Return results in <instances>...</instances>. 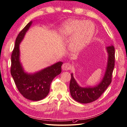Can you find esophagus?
Here are the masks:
<instances>
[{
	"instance_id": "esophagus-1",
	"label": "esophagus",
	"mask_w": 127,
	"mask_h": 127,
	"mask_svg": "<svg viewBox=\"0 0 127 127\" xmlns=\"http://www.w3.org/2000/svg\"><path fill=\"white\" fill-rule=\"evenodd\" d=\"M71 68V66L70 64L68 63H64L63 66H62V68L64 71H67L70 70Z\"/></svg>"
}]
</instances>
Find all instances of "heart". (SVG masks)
Masks as SVG:
<instances>
[{
  "label": "heart",
  "instance_id": "obj_1",
  "mask_svg": "<svg viewBox=\"0 0 127 127\" xmlns=\"http://www.w3.org/2000/svg\"><path fill=\"white\" fill-rule=\"evenodd\" d=\"M95 26L92 22L82 20H70L61 26L59 34L63 39L72 38L69 49L78 54L91 41L95 34Z\"/></svg>",
  "mask_w": 127,
  "mask_h": 127
}]
</instances>
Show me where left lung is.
I'll list each match as a JSON object with an SVG mask.
<instances>
[{"label": "left lung", "mask_w": 127, "mask_h": 127, "mask_svg": "<svg viewBox=\"0 0 127 127\" xmlns=\"http://www.w3.org/2000/svg\"><path fill=\"white\" fill-rule=\"evenodd\" d=\"M108 54L106 71L101 81L95 86L81 87L71 74L70 91L72 97L76 101L81 103H88L97 100L103 94L112 81V73L114 67V47L112 45L106 47Z\"/></svg>", "instance_id": "1"}]
</instances>
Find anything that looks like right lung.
<instances>
[{
    "mask_svg": "<svg viewBox=\"0 0 127 127\" xmlns=\"http://www.w3.org/2000/svg\"><path fill=\"white\" fill-rule=\"evenodd\" d=\"M32 23V21H30L16 37L11 54L10 72L21 94L26 99L37 101L45 98L49 94L51 82L56 76L61 73L63 63L59 61L33 73H28L25 71L20 61V44Z\"/></svg>",
    "mask_w": 127,
    "mask_h": 127,
    "instance_id": "obj_1",
    "label": "right lung"
}]
</instances>
